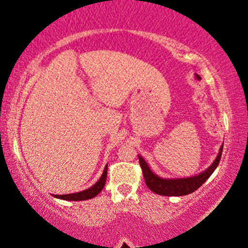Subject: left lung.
Masks as SVG:
<instances>
[{
    "mask_svg": "<svg viewBox=\"0 0 248 248\" xmlns=\"http://www.w3.org/2000/svg\"><path fill=\"white\" fill-rule=\"evenodd\" d=\"M224 146V143H223ZM223 146L219 148V153L215 161L212 162L211 166L207 167L204 171H201L197 175L191 176V177H179V178H164L161 176L156 175L155 172L150 169L148 163L139 155V161L143 172L144 181H146L147 186L152 190L153 192L162 196H186L189 195L198 189L199 186H203L204 182L206 181L213 171L217 169L219 161H220L221 153H223Z\"/></svg>",
    "mask_w": 248,
    "mask_h": 248,
    "instance_id": "obj_1",
    "label": "left lung"
}]
</instances>
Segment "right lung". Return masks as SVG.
Masks as SVG:
<instances>
[{
    "label": "right lung",
    "mask_w": 248,
    "mask_h": 248,
    "mask_svg": "<svg viewBox=\"0 0 248 248\" xmlns=\"http://www.w3.org/2000/svg\"><path fill=\"white\" fill-rule=\"evenodd\" d=\"M107 178V164L105 167L104 172H102L101 177L98 179V182H95V184H93L92 186L88 187L86 190H82V191L75 192V193H67V195H52L53 197L64 199V201H86V199L94 198L96 195L101 192V190L104 189L105 183H106Z\"/></svg>",
    "instance_id": "right-lung-1"
}]
</instances>
